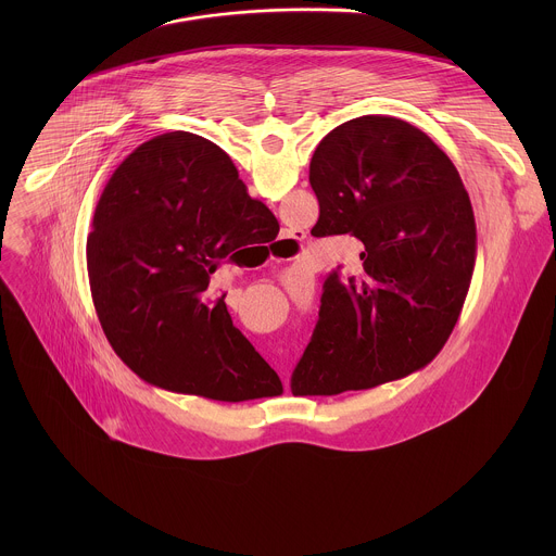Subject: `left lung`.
Instances as JSON below:
<instances>
[{"mask_svg": "<svg viewBox=\"0 0 556 556\" xmlns=\"http://www.w3.org/2000/svg\"><path fill=\"white\" fill-rule=\"evenodd\" d=\"M314 237L352 235L361 273L332 270L319 321L292 371L294 395L399 380L451 337L475 266V217L451 157L418 127L361 116L316 147Z\"/></svg>", "mask_w": 556, "mask_h": 556, "instance_id": "obj_1", "label": "left lung"}]
</instances>
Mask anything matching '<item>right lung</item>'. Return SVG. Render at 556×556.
Wrapping results in <instances>:
<instances>
[{
  "label": "right lung",
  "instance_id": "1",
  "mask_svg": "<svg viewBox=\"0 0 556 556\" xmlns=\"http://www.w3.org/2000/svg\"><path fill=\"white\" fill-rule=\"evenodd\" d=\"M275 219L215 142L169 131L134 149L88 235L92 301L121 361L151 384L211 401L279 395V376L232 326L224 294L206 301L219 262Z\"/></svg>",
  "mask_w": 556,
  "mask_h": 556
}]
</instances>
